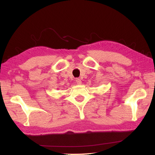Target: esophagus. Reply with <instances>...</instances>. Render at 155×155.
I'll return each mask as SVG.
<instances>
[{
    "label": "esophagus",
    "instance_id": "1",
    "mask_svg": "<svg viewBox=\"0 0 155 155\" xmlns=\"http://www.w3.org/2000/svg\"><path fill=\"white\" fill-rule=\"evenodd\" d=\"M76 83L78 84V85H80V84H81V80L80 79L78 78L76 79Z\"/></svg>",
    "mask_w": 155,
    "mask_h": 155
}]
</instances>
